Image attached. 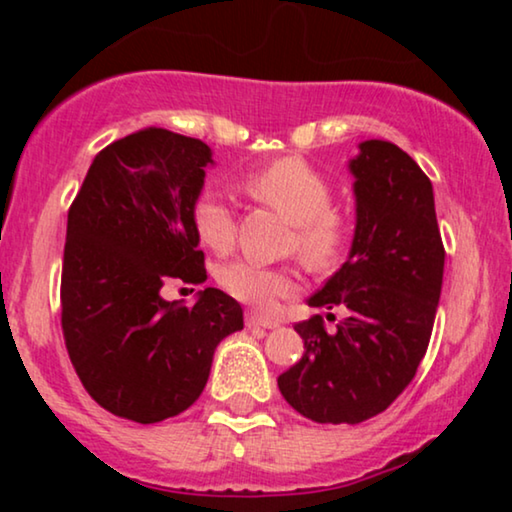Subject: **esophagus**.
I'll return each mask as SVG.
<instances>
[{
    "mask_svg": "<svg viewBox=\"0 0 512 512\" xmlns=\"http://www.w3.org/2000/svg\"><path fill=\"white\" fill-rule=\"evenodd\" d=\"M247 326L249 328H277L279 321L270 319V317H263V314H258V312H249L247 314Z\"/></svg>",
    "mask_w": 512,
    "mask_h": 512,
    "instance_id": "34e87169",
    "label": "esophagus"
}]
</instances>
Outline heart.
<instances>
[{"mask_svg":"<svg viewBox=\"0 0 512 512\" xmlns=\"http://www.w3.org/2000/svg\"><path fill=\"white\" fill-rule=\"evenodd\" d=\"M247 188L258 200L289 216L296 223V240L307 263L328 265L338 256L347 237V219L331 205V186L321 174L300 158H282L249 174ZM191 221L198 240L214 251H226L235 240V216L228 200L205 188L191 207ZM221 284L230 296L256 307H272L277 300L298 289L291 270L268 268L256 261L228 263L221 270Z\"/></svg>","mask_w":512,"mask_h":512,"instance_id":"1","label":"heart"}]
</instances>
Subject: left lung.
I'll use <instances>...</instances> for the list:
<instances>
[{
  "label": "left lung",
  "instance_id": "obj_1",
  "mask_svg": "<svg viewBox=\"0 0 512 512\" xmlns=\"http://www.w3.org/2000/svg\"><path fill=\"white\" fill-rule=\"evenodd\" d=\"M347 167L356 202L352 247L307 298L310 307H345L347 317L331 333L319 314L293 326L305 354L277 377L286 403L319 424L366 422L408 387L429 347L445 268L422 167L384 139L361 142Z\"/></svg>",
  "mask_w": 512,
  "mask_h": 512
}]
</instances>
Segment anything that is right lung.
Masks as SVG:
<instances>
[{"mask_svg": "<svg viewBox=\"0 0 512 512\" xmlns=\"http://www.w3.org/2000/svg\"><path fill=\"white\" fill-rule=\"evenodd\" d=\"M214 165L205 142L144 128L97 153L67 214L62 333L83 387L111 415L156 424L205 389L242 307L214 286L193 307L170 279H207L191 207Z\"/></svg>", "mask_w": 512, "mask_h": 512, "instance_id": "obj_1", "label": "right lung"}]
</instances>
